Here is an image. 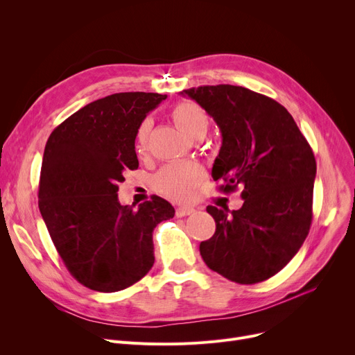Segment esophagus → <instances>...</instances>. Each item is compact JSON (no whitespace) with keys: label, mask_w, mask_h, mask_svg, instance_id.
Masks as SVG:
<instances>
[{"label":"esophagus","mask_w":355,"mask_h":355,"mask_svg":"<svg viewBox=\"0 0 355 355\" xmlns=\"http://www.w3.org/2000/svg\"><path fill=\"white\" fill-rule=\"evenodd\" d=\"M193 213H194V209H191V207H178L175 210L177 217H185V216H190Z\"/></svg>","instance_id":"esophagus-1"}]
</instances>
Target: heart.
Returning a JSON list of instances; mask_svg holds the SVG:
<instances>
[{"instance_id": "heart-1", "label": "heart", "mask_w": 355, "mask_h": 355, "mask_svg": "<svg viewBox=\"0 0 355 355\" xmlns=\"http://www.w3.org/2000/svg\"><path fill=\"white\" fill-rule=\"evenodd\" d=\"M171 116L175 125L189 138L197 141L206 137L210 121L201 106L194 102L184 101L177 103ZM153 121L144 119L135 134V151L142 155L148 151L149 135H151ZM204 178L202 166L197 162H173L168 164L155 174L153 184L157 191L175 201H189L193 198L196 189Z\"/></svg>"}]
</instances>
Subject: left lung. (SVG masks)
<instances>
[{"label": "left lung", "mask_w": 355, "mask_h": 355, "mask_svg": "<svg viewBox=\"0 0 355 355\" xmlns=\"http://www.w3.org/2000/svg\"><path fill=\"white\" fill-rule=\"evenodd\" d=\"M216 121L223 144L211 175L223 193L240 185L243 206H209L213 237L200 243L206 265L252 285L282 270L304 245L312 221L316 162L289 112L250 89L217 85L181 92Z\"/></svg>", "instance_id": "left-lung-1"}]
</instances>
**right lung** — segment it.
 Segmentation results:
<instances>
[{"label": "right lung", "instance_id": "1", "mask_svg": "<svg viewBox=\"0 0 355 355\" xmlns=\"http://www.w3.org/2000/svg\"><path fill=\"white\" fill-rule=\"evenodd\" d=\"M165 95L115 93L74 112L47 139L39 209L71 276L98 292H118L154 265L153 232L174 217L166 200L153 196L135 210L121 206L118 184L137 170L135 134Z\"/></svg>", "mask_w": 355, "mask_h": 355}]
</instances>
